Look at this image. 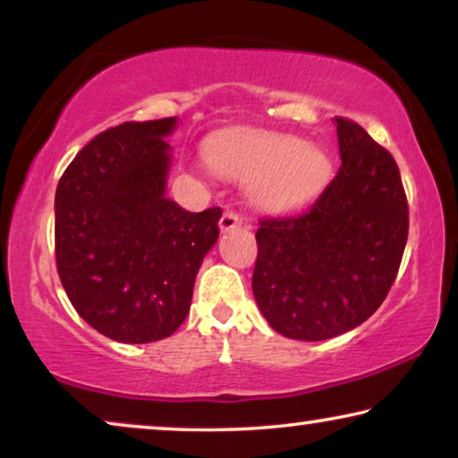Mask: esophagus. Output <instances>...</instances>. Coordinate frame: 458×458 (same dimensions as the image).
Segmentation results:
<instances>
[{
    "mask_svg": "<svg viewBox=\"0 0 458 458\" xmlns=\"http://www.w3.org/2000/svg\"><path fill=\"white\" fill-rule=\"evenodd\" d=\"M242 225H243V218L237 215L235 210H225L221 221H218V227H221V231L237 229V227H242Z\"/></svg>",
    "mask_w": 458,
    "mask_h": 458,
    "instance_id": "obj_1",
    "label": "esophagus"
}]
</instances>
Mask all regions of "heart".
Masks as SVG:
<instances>
[{
  "label": "heart",
  "mask_w": 458,
  "mask_h": 458,
  "mask_svg": "<svg viewBox=\"0 0 458 458\" xmlns=\"http://www.w3.org/2000/svg\"><path fill=\"white\" fill-rule=\"evenodd\" d=\"M218 174L254 181V199L271 210H284L315 196L329 177L331 162L323 149L304 146L293 135H254L210 149Z\"/></svg>",
  "instance_id": "heart-1"
}]
</instances>
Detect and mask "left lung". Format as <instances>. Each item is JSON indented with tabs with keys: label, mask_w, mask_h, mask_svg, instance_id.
<instances>
[{
	"label": "left lung",
	"mask_w": 458,
	"mask_h": 458,
	"mask_svg": "<svg viewBox=\"0 0 458 458\" xmlns=\"http://www.w3.org/2000/svg\"><path fill=\"white\" fill-rule=\"evenodd\" d=\"M335 124V179L309 210L262 218L256 231V304L292 340H329L365 323L390 292L409 237L396 160L360 124Z\"/></svg>",
	"instance_id": "obj_1"
}]
</instances>
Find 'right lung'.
I'll use <instances>...</instances> for the list:
<instances>
[{
    "instance_id": "1",
    "label": "right lung",
    "mask_w": 458,
    "mask_h": 458,
    "mask_svg": "<svg viewBox=\"0 0 458 458\" xmlns=\"http://www.w3.org/2000/svg\"><path fill=\"white\" fill-rule=\"evenodd\" d=\"M177 118L123 123L87 143L55 190V267L74 310L110 340H165L190 312L193 281L218 240L215 206L168 199Z\"/></svg>"
}]
</instances>
